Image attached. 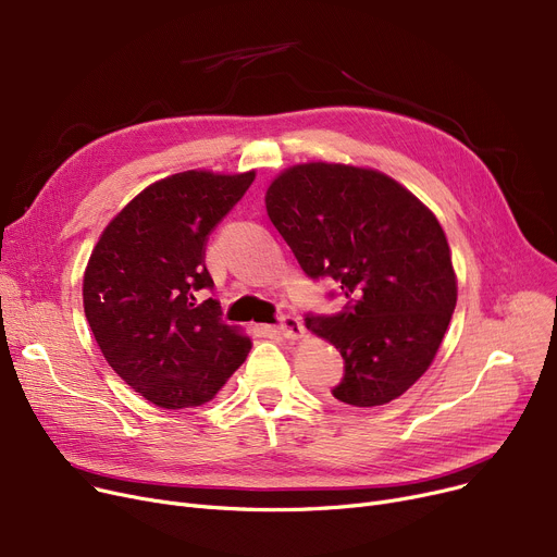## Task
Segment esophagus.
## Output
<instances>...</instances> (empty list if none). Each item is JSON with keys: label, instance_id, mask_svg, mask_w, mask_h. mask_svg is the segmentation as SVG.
Wrapping results in <instances>:
<instances>
[{"label": "esophagus", "instance_id": "1", "mask_svg": "<svg viewBox=\"0 0 557 557\" xmlns=\"http://www.w3.org/2000/svg\"><path fill=\"white\" fill-rule=\"evenodd\" d=\"M277 330H280V334H282L284 338H288V341H298V338L305 336V325L300 323L298 318H294V315H282Z\"/></svg>", "mask_w": 557, "mask_h": 557}]
</instances>
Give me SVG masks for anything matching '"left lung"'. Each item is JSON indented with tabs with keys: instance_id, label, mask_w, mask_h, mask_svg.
I'll return each mask as SVG.
<instances>
[{
	"instance_id": "obj_1",
	"label": "left lung",
	"mask_w": 557,
	"mask_h": 557,
	"mask_svg": "<svg viewBox=\"0 0 557 557\" xmlns=\"http://www.w3.org/2000/svg\"><path fill=\"white\" fill-rule=\"evenodd\" d=\"M263 200L302 271L334 277L352 298L338 315H307V330L345 359L332 395L349 406L404 395L433 363L456 309L441 221L391 175L341 162L288 166Z\"/></svg>"
}]
</instances>
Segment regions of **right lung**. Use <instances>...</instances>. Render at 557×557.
Wrapping results in <instances>:
<instances>
[{"label":"right lung","instance_id":"add662e5","mask_svg":"<svg viewBox=\"0 0 557 557\" xmlns=\"http://www.w3.org/2000/svg\"><path fill=\"white\" fill-rule=\"evenodd\" d=\"M255 171L191 169L139 191L116 214L83 275V309L110 368L160 408L208 404L252 347L225 325L219 302L196 305L212 288L205 242L237 205Z\"/></svg>","mask_w":557,"mask_h":557}]
</instances>
